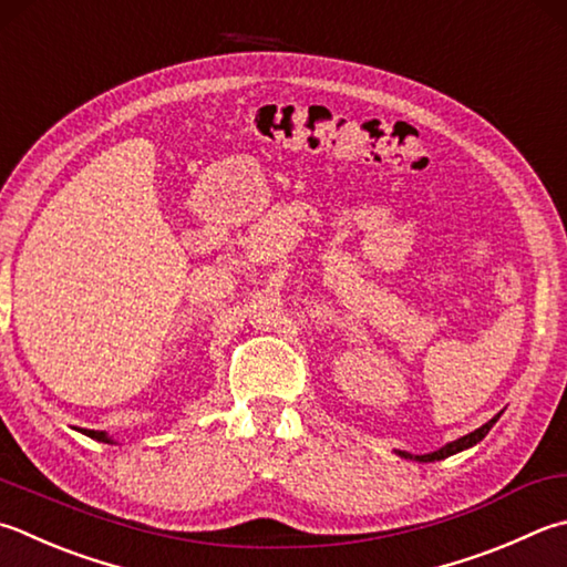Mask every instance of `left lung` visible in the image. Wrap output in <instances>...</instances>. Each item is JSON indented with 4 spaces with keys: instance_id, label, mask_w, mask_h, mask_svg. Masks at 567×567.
<instances>
[{
    "instance_id": "left-lung-1",
    "label": "left lung",
    "mask_w": 567,
    "mask_h": 567,
    "mask_svg": "<svg viewBox=\"0 0 567 567\" xmlns=\"http://www.w3.org/2000/svg\"><path fill=\"white\" fill-rule=\"evenodd\" d=\"M498 416H501V412L496 414V416H491V420L486 422V424H482L478 426V430H474V432H468L466 436H458V440H454V442H450V444H444V446H440V450L436 452H430V454H410V452H394L398 456H402V458H410V462H442V458H446V456H452V454H458V452H464V450H472L474 444H478L484 440V436L488 434V430L491 426H494L496 422H498Z\"/></svg>"
}]
</instances>
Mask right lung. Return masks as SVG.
<instances>
[{
    "mask_svg": "<svg viewBox=\"0 0 567 567\" xmlns=\"http://www.w3.org/2000/svg\"><path fill=\"white\" fill-rule=\"evenodd\" d=\"M85 436H91V440H99V442H103V444H117L113 436H109L105 432H93V430H89L85 432Z\"/></svg>",
    "mask_w": 567,
    "mask_h": 567,
    "instance_id": "add662e5",
    "label": "right lung"
}]
</instances>
